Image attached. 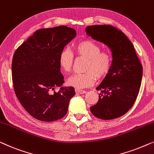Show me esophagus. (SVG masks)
Wrapping results in <instances>:
<instances>
[{
    "label": "esophagus",
    "mask_w": 154,
    "mask_h": 154,
    "mask_svg": "<svg viewBox=\"0 0 154 154\" xmlns=\"http://www.w3.org/2000/svg\"><path fill=\"white\" fill-rule=\"evenodd\" d=\"M75 92H76V94H84L86 93V91L79 90V89H75Z\"/></svg>",
    "instance_id": "1"
}]
</instances>
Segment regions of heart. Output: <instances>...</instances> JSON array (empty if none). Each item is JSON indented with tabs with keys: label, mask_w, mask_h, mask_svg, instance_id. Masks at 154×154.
I'll list each match as a JSON object with an SVG mask.
<instances>
[{
	"label": "heart",
	"mask_w": 154,
	"mask_h": 154,
	"mask_svg": "<svg viewBox=\"0 0 154 154\" xmlns=\"http://www.w3.org/2000/svg\"><path fill=\"white\" fill-rule=\"evenodd\" d=\"M77 56L88 59L82 74H75L69 78L68 84L80 89L92 86L96 79L105 77L110 71L112 65V55L107 51H101V47L93 41L85 40L77 43L74 47ZM74 57L68 49L65 48L60 53L58 63L65 72L72 69Z\"/></svg>",
	"instance_id": "obj_1"
}]
</instances>
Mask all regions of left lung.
I'll use <instances>...</instances> for the list:
<instances>
[{"label": "left lung", "mask_w": 154, "mask_h": 154, "mask_svg": "<svg viewBox=\"0 0 154 154\" xmlns=\"http://www.w3.org/2000/svg\"><path fill=\"white\" fill-rule=\"evenodd\" d=\"M86 34L104 43L112 52V65L109 73L96 88L100 91L96 105L90 107L95 116L114 119L132 107L139 94L142 66L131 40L122 31L110 25L86 28Z\"/></svg>", "instance_id": "left-lung-1"}]
</instances>
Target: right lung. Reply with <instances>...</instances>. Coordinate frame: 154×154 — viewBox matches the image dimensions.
<instances>
[{
  "mask_svg": "<svg viewBox=\"0 0 154 154\" xmlns=\"http://www.w3.org/2000/svg\"><path fill=\"white\" fill-rule=\"evenodd\" d=\"M75 29L66 26L35 32L15 51L12 63L14 89L24 109L38 120L60 119L75 96L72 86H63L64 77L58 63L60 53L75 38ZM60 87L59 92H52Z\"/></svg>",
  "mask_w": 154,
  "mask_h": 154,
  "instance_id": "obj_1",
  "label": "right lung"
}]
</instances>
